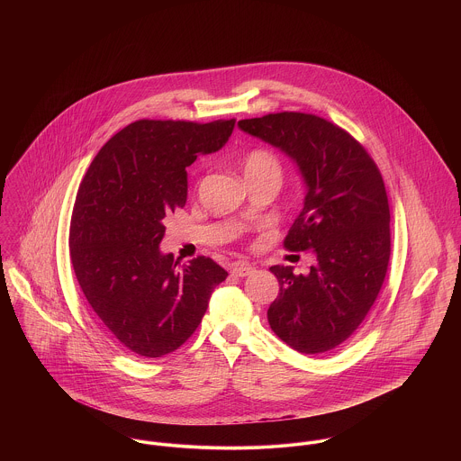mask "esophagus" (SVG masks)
<instances>
[{
  "mask_svg": "<svg viewBox=\"0 0 461 461\" xmlns=\"http://www.w3.org/2000/svg\"><path fill=\"white\" fill-rule=\"evenodd\" d=\"M230 273L236 275V276H249L254 273V266L247 263H236L232 264L230 267Z\"/></svg>",
  "mask_w": 461,
  "mask_h": 461,
  "instance_id": "esophagus-1",
  "label": "esophagus"
}]
</instances>
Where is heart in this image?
<instances>
[{
	"mask_svg": "<svg viewBox=\"0 0 461 461\" xmlns=\"http://www.w3.org/2000/svg\"><path fill=\"white\" fill-rule=\"evenodd\" d=\"M243 170L247 177H254L261 174H276V176L282 174L278 158L266 149L250 150L243 159Z\"/></svg>",
	"mask_w": 461,
	"mask_h": 461,
	"instance_id": "b5f03b06",
	"label": "heart"
}]
</instances>
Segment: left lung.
Returning <instances> with one entry per match:
<instances>
[{"mask_svg": "<svg viewBox=\"0 0 461 461\" xmlns=\"http://www.w3.org/2000/svg\"><path fill=\"white\" fill-rule=\"evenodd\" d=\"M238 126L289 154L309 188L284 247L311 250L318 263L309 275L269 267L280 284L267 309L269 327L300 353H327L362 325L387 275L391 209L384 177L362 143L323 117L280 112Z\"/></svg>", "mask_w": 461, "mask_h": 461, "instance_id": "obj_1", "label": "left lung"}]
</instances>
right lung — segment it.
I'll return each mask as SVG.
<instances>
[{"label":"right lung","instance_id":"right-lung-1","mask_svg":"<svg viewBox=\"0 0 461 461\" xmlns=\"http://www.w3.org/2000/svg\"><path fill=\"white\" fill-rule=\"evenodd\" d=\"M236 119H141L110 138L74 202L68 252L99 325L130 353L158 358L197 330L227 271L205 256H163V218L186 203V168L223 147Z\"/></svg>","mask_w":461,"mask_h":461}]
</instances>
